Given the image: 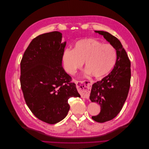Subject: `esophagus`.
Listing matches in <instances>:
<instances>
[{"mask_svg": "<svg viewBox=\"0 0 149 149\" xmlns=\"http://www.w3.org/2000/svg\"><path fill=\"white\" fill-rule=\"evenodd\" d=\"M77 90L80 93L81 96L83 98L88 99L90 96L91 89L93 84L92 80H85L81 81H78L77 83Z\"/></svg>", "mask_w": 149, "mask_h": 149, "instance_id": "esophagus-1", "label": "esophagus"}]
</instances>
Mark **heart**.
Listing matches in <instances>:
<instances>
[{
    "instance_id": "b5f03b06",
    "label": "heart",
    "mask_w": 149,
    "mask_h": 149,
    "mask_svg": "<svg viewBox=\"0 0 149 149\" xmlns=\"http://www.w3.org/2000/svg\"><path fill=\"white\" fill-rule=\"evenodd\" d=\"M117 61L115 47L109 43L93 38L77 41L73 50H65L62 56L65 70L73 75L80 69L84 62L86 68L84 73L92 74L95 77H101L108 74L114 66Z\"/></svg>"
}]
</instances>
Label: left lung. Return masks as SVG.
Masks as SVG:
<instances>
[{"mask_svg": "<svg viewBox=\"0 0 149 149\" xmlns=\"http://www.w3.org/2000/svg\"><path fill=\"white\" fill-rule=\"evenodd\" d=\"M103 36L117 52V61L112 71L92 85L90 100L100 106V113L92 116L99 123L112 120L121 111L127 97L130 85V61L121 42L115 36L104 31H95Z\"/></svg>", "mask_w": 149, "mask_h": 149, "instance_id": "8db88e82", "label": "left lung"}]
</instances>
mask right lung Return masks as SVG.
Here are the masks:
<instances>
[{
    "instance_id": "right-lung-1",
    "label": "right lung",
    "mask_w": 149,
    "mask_h": 149,
    "mask_svg": "<svg viewBox=\"0 0 149 149\" xmlns=\"http://www.w3.org/2000/svg\"><path fill=\"white\" fill-rule=\"evenodd\" d=\"M57 31L32 40L20 62V84L29 109L49 124L62 120L70 109L68 99L79 97L76 86L62 66L66 42Z\"/></svg>"
}]
</instances>
